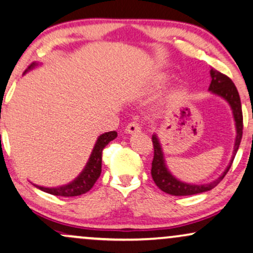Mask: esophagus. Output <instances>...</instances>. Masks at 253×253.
Returning <instances> with one entry per match:
<instances>
[{"instance_id":"obj_1","label":"esophagus","mask_w":253,"mask_h":253,"mask_svg":"<svg viewBox=\"0 0 253 253\" xmlns=\"http://www.w3.org/2000/svg\"><path fill=\"white\" fill-rule=\"evenodd\" d=\"M140 130H141V126H140V124L136 123V121L129 123L126 126V128H125V132H126L127 134H133V133H138V132H140Z\"/></svg>"}]
</instances>
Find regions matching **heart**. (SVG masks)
Segmentation results:
<instances>
[{
  "label": "heart",
  "instance_id": "b5f03b06",
  "mask_svg": "<svg viewBox=\"0 0 253 253\" xmlns=\"http://www.w3.org/2000/svg\"><path fill=\"white\" fill-rule=\"evenodd\" d=\"M161 82H163V81H161V80H159V81H157V84H161Z\"/></svg>",
  "mask_w": 253,
  "mask_h": 253
}]
</instances>
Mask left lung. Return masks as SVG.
Instances as JSON below:
<instances>
[{
	"mask_svg": "<svg viewBox=\"0 0 253 253\" xmlns=\"http://www.w3.org/2000/svg\"><path fill=\"white\" fill-rule=\"evenodd\" d=\"M211 84H210L209 90L212 92L215 95L223 97L224 100H226L229 102L231 109H232V114L234 123H236V130H237V136L236 141H234V148H233V156L231 159L229 166L226 167V169L223 172V174L219 176L215 180L208 182V184L204 185H196V184H187V182L180 181L179 179H176L174 175H172V173L167 169L165 159H164V153L163 148H161L160 141L158 139L157 134L152 135V141H153V147H154V157L153 161H152V169L151 174L153 178L154 182L158 187L160 188L164 192L172 194V196H192V194H198L206 192V191L212 190L217 185L223 180V178L226 175V173L229 172L231 165H232L234 156H236L237 151H238L240 141H242V135H243V112H242V103H240V97L237 90L236 86L232 82V80L226 75H224L223 73L215 71L212 68L211 72Z\"/></svg>",
	"mask_w": 253,
	"mask_h": 253,
	"instance_id": "8db88e82",
	"label": "left lung"
}]
</instances>
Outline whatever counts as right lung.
Returning a JSON list of instances; mask_svg holds the SVG:
<instances>
[{
  "mask_svg": "<svg viewBox=\"0 0 253 253\" xmlns=\"http://www.w3.org/2000/svg\"><path fill=\"white\" fill-rule=\"evenodd\" d=\"M36 66H38V63L33 62L32 65L26 69L24 73L35 68ZM117 136L118 133L115 132V130H112V132L103 133V134H101L97 138L95 146H94L92 151V154H90L89 157V160L87 161V165L84 166V171L79 174L78 178H75L72 182L60 187H43L35 184L34 186L40 188L41 191H43V192L60 197H75L81 196V194L88 192V191L94 186L95 181L99 179L100 174H101V161L103 148L108 145V142H111L112 140H114Z\"/></svg>",
  "mask_w": 253,
  "mask_h": 253,
  "instance_id": "right-lung-1",
  "label": "right lung"
}]
</instances>
